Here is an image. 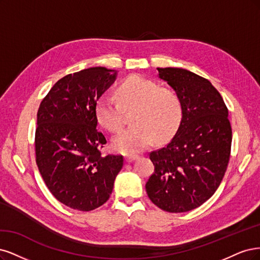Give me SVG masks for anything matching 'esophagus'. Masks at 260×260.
<instances>
[{
    "mask_svg": "<svg viewBox=\"0 0 260 260\" xmlns=\"http://www.w3.org/2000/svg\"><path fill=\"white\" fill-rule=\"evenodd\" d=\"M138 158H139L138 155H126L125 156V161H126L127 163H131V162L138 160Z\"/></svg>",
    "mask_w": 260,
    "mask_h": 260,
    "instance_id": "esophagus-1",
    "label": "esophagus"
}]
</instances>
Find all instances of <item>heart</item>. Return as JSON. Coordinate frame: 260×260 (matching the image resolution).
Listing matches in <instances>:
<instances>
[{
  "label": "heart",
  "instance_id": "1",
  "mask_svg": "<svg viewBox=\"0 0 260 260\" xmlns=\"http://www.w3.org/2000/svg\"><path fill=\"white\" fill-rule=\"evenodd\" d=\"M119 102L109 95L100 96L95 104L98 122L110 132H119L124 125V111L135 108L132 126L113 139L115 151L124 154L138 153L158 141L170 138L178 128L182 118L179 97L157 83L132 75L115 90Z\"/></svg>",
  "mask_w": 260,
  "mask_h": 260
}]
</instances>
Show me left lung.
I'll list each match as a JSON object with an SVG mask.
<instances>
[{"instance_id": "left-lung-1", "label": "left lung", "mask_w": 260, "mask_h": 260, "mask_svg": "<svg viewBox=\"0 0 260 260\" xmlns=\"http://www.w3.org/2000/svg\"><path fill=\"white\" fill-rule=\"evenodd\" d=\"M179 97L182 118L170 144L150 153L154 173L146 183L149 199L170 213L202 205L219 187L230 158L228 109L208 80L181 68H156Z\"/></svg>"}]
</instances>
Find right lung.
<instances>
[{
  "instance_id": "obj_1",
  "label": "right lung",
  "mask_w": 260,
  "mask_h": 260,
  "mask_svg": "<svg viewBox=\"0 0 260 260\" xmlns=\"http://www.w3.org/2000/svg\"><path fill=\"white\" fill-rule=\"evenodd\" d=\"M118 71L94 67L68 74L42 100L36 129L39 171L52 194L73 209L93 211L106 203L122 170V155H103L107 142L97 129V99Z\"/></svg>"
}]
</instances>
